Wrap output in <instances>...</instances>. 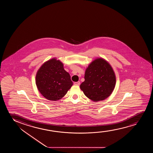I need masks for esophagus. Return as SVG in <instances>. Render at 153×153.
I'll list each match as a JSON object with an SVG mask.
<instances>
[{
    "mask_svg": "<svg viewBox=\"0 0 153 153\" xmlns=\"http://www.w3.org/2000/svg\"><path fill=\"white\" fill-rule=\"evenodd\" d=\"M74 84H75V85H78V86H79L80 84V83L79 82H74Z\"/></svg>",
    "mask_w": 153,
    "mask_h": 153,
    "instance_id": "34e87169",
    "label": "esophagus"
}]
</instances>
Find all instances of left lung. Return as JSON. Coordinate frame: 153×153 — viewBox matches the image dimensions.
<instances>
[{"label": "left lung", "instance_id": "left-lung-1", "mask_svg": "<svg viewBox=\"0 0 153 153\" xmlns=\"http://www.w3.org/2000/svg\"><path fill=\"white\" fill-rule=\"evenodd\" d=\"M116 83L115 74L108 62L97 59L90 63L85 74V81L80 85L84 94L94 102L110 96Z\"/></svg>", "mask_w": 153, "mask_h": 153}]
</instances>
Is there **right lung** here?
I'll return each mask as SVG.
<instances>
[{
  "instance_id": "obj_1",
  "label": "right lung",
  "mask_w": 153,
  "mask_h": 153,
  "mask_svg": "<svg viewBox=\"0 0 153 153\" xmlns=\"http://www.w3.org/2000/svg\"><path fill=\"white\" fill-rule=\"evenodd\" d=\"M36 80L40 93L51 101L62 98L73 84L69 73L64 69L63 63L56 59H51L41 66Z\"/></svg>"
}]
</instances>
